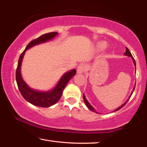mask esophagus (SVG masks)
I'll return each mask as SVG.
<instances>
[{
  "mask_svg": "<svg viewBox=\"0 0 147 147\" xmlns=\"http://www.w3.org/2000/svg\"><path fill=\"white\" fill-rule=\"evenodd\" d=\"M86 65L83 63H80L77 67V73H83L86 71Z\"/></svg>",
  "mask_w": 147,
  "mask_h": 147,
  "instance_id": "1",
  "label": "esophagus"
}]
</instances>
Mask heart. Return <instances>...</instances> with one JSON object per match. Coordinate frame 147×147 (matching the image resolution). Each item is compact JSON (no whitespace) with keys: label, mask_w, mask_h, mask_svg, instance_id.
<instances>
[{"label":"heart","mask_w":147,"mask_h":147,"mask_svg":"<svg viewBox=\"0 0 147 147\" xmlns=\"http://www.w3.org/2000/svg\"><path fill=\"white\" fill-rule=\"evenodd\" d=\"M106 46L107 45L105 42H99V43L96 45V50H97L98 51H102V50L105 49Z\"/></svg>","instance_id":"1"}]
</instances>
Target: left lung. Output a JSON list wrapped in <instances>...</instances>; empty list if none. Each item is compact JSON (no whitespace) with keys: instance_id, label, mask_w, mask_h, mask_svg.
<instances>
[{"instance_id":"8db88e82","label":"left lung","mask_w":147,"mask_h":147,"mask_svg":"<svg viewBox=\"0 0 147 147\" xmlns=\"http://www.w3.org/2000/svg\"><path fill=\"white\" fill-rule=\"evenodd\" d=\"M124 55H126V56H130V57H131V58H132V59H133V61H134V65H135V67H136V61H135V59H134V58H133V56H132V55H131V53L130 52V51H129V49H128V48H126V52L125 53H124ZM136 87V86H135ZM135 87H134V89H135ZM134 90L132 91V92H131V94L130 95V96H129V98H128V99L127 100H126L125 102H124L123 104H122V105L121 106H119L118 108H117L116 109H115V110H114L113 111H118V110H119V109H121L122 108H123V107H124V106L126 105V103L128 102V101L129 100V99H130V98L131 97V94H132V93H133V92H134ZM83 98H84V102H85V104H86V105L87 106V107H88V108L90 109V110H91L92 111H94V112H95V113H97V112H96V111L94 110V109L93 108V107L89 103V102L87 100V99H86V96H85V95H84V94H83Z\"/></svg>"}]
</instances>
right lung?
Listing matches in <instances>:
<instances>
[{
  "label": "right lung",
  "instance_id": "obj_1",
  "mask_svg": "<svg viewBox=\"0 0 147 147\" xmlns=\"http://www.w3.org/2000/svg\"><path fill=\"white\" fill-rule=\"evenodd\" d=\"M57 34H58V32L47 33L42 35L38 38L35 39L30 42L28 45L26 46V49H24V51L21 54L18 61V65H17L16 70V82L20 93L26 101L38 107L48 108V107L55 104L60 99L63 89L65 88L69 81L76 73L75 69L68 71L67 73L63 74V76L59 80L55 88L51 91L44 92L34 90V89L30 88L23 80L21 74V66L24 53H25L26 50L31 48L33 46L36 45L45 43L47 41L51 40Z\"/></svg>",
  "mask_w": 147,
  "mask_h": 147
}]
</instances>
